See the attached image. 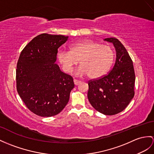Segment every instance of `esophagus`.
Listing matches in <instances>:
<instances>
[{
  "label": "esophagus",
  "mask_w": 154,
  "mask_h": 154,
  "mask_svg": "<svg viewBox=\"0 0 154 154\" xmlns=\"http://www.w3.org/2000/svg\"><path fill=\"white\" fill-rule=\"evenodd\" d=\"M74 84L76 85H79L81 83V82L79 81V80H77L76 79H74Z\"/></svg>",
  "instance_id": "34e87169"
}]
</instances>
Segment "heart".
<instances>
[{
  "label": "heart",
  "instance_id": "b5f03b06",
  "mask_svg": "<svg viewBox=\"0 0 154 154\" xmlns=\"http://www.w3.org/2000/svg\"><path fill=\"white\" fill-rule=\"evenodd\" d=\"M57 58L64 72L70 74L79 61L76 74L88 75L92 79L103 76L109 71L114 59L112 48L92 40L75 42L70 46V51L59 50Z\"/></svg>",
  "mask_w": 154,
  "mask_h": 154
}]
</instances>
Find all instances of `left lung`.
<instances>
[{
    "label": "left lung",
    "instance_id": "8db88e82",
    "mask_svg": "<svg viewBox=\"0 0 154 154\" xmlns=\"http://www.w3.org/2000/svg\"><path fill=\"white\" fill-rule=\"evenodd\" d=\"M104 40L113 44L116 62L105 76L88 82V97L96 110L112 116L123 111L133 99L135 74L132 60L120 41L116 38Z\"/></svg>",
    "mask_w": 154,
    "mask_h": 154
}]
</instances>
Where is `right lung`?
<instances>
[{"instance_id":"obj_1","label":"right lung","mask_w":154,"mask_h":154,"mask_svg":"<svg viewBox=\"0 0 154 154\" xmlns=\"http://www.w3.org/2000/svg\"><path fill=\"white\" fill-rule=\"evenodd\" d=\"M69 36L43 33L35 37L19 57L17 91L29 109L42 117L58 114L68 103L72 77L56 64L58 48Z\"/></svg>"}]
</instances>
